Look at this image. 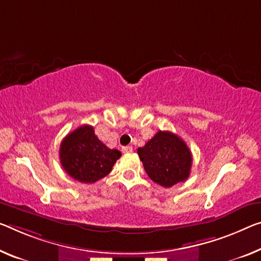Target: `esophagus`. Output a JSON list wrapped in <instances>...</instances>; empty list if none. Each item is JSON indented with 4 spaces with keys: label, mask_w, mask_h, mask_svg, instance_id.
<instances>
[{
    "label": "esophagus",
    "mask_w": 261,
    "mask_h": 261,
    "mask_svg": "<svg viewBox=\"0 0 261 261\" xmlns=\"http://www.w3.org/2000/svg\"><path fill=\"white\" fill-rule=\"evenodd\" d=\"M132 151H133V147H132V146L122 147V153L128 154V153H132Z\"/></svg>",
    "instance_id": "esophagus-1"
}]
</instances>
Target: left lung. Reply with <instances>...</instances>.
<instances>
[{
    "instance_id": "8db88e82",
    "label": "left lung",
    "mask_w": 261,
    "mask_h": 261,
    "mask_svg": "<svg viewBox=\"0 0 261 261\" xmlns=\"http://www.w3.org/2000/svg\"><path fill=\"white\" fill-rule=\"evenodd\" d=\"M147 175L151 181L170 188L189 177L191 151L183 140L171 132L159 130L138 149Z\"/></svg>"
}]
</instances>
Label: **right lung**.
Listing matches in <instances>:
<instances>
[{"label":"right lung","instance_id":"right-lung-1","mask_svg":"<svg viewBox=\"0 0 261 261\" xmlns=\"http://www.w3.org/2000/svg\"><path fill=\"white\" fill-rule=\"evenodd\" d=\"M120 156L118 149H110L100 141L90 125L80 126L67 134L59 149L64 170L82 183H94L105 177Z\"/></svg>","mask_w":261,"mask_h":261}]
</instances>
